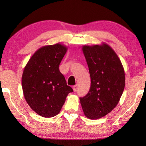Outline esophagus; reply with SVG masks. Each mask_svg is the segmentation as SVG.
<instances>
[{
	"label": "esophagus",
	"instance_id": "34e87169",
	"mask_svg": "<svg viewBox=\"0 0 146 146\" xmlns=\"http://www.w3.org/2000/svg\"><path fill=\"white\" fill-rule=\"evenodd\" d=\"M72 88H73V90L74 91H76V90H77V85L73 86V87H72Z\"/></svg>",
	"mask_w": 146,
	"mask_h": 146
}]
</instances>
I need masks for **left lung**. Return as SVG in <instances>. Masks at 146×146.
<instances>
[{"instance_id": "left-lung-1", "label": "left lung", "mask_w": 146, "mask_h": 146, "mask_svg": "<svg viewBox=\"0 0 146 146\" xmlns=\"http://www.w3.org/2000/svg\"><path fill=\"white\" fill-rule=\"evenodd\" d=\"M91 77V87L85 97L80 98L84 113L90 119L104 117L114 109L125 87V72L122 62L111 47L83 46Z\"/></svg>"}]
</instances>
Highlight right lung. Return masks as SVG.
<instances>
[{"label": "right lung", "mask_w": 146, "mask_h": 146, "mask_svg": "<svg viewBox=\"0 0 146 146\" xmlns=\"http://www.w3.org/2000/svg\"><path fill=\"white\" fill-rule=\"evenodd\" d=\"M67 50L68 47L59 43L41 47L24 69L22 87L24 98L29 107L42 117L58 115L68 94L73 91L59 71Z\"/></svg>", "instance_id": "add662e5"}]
</instances>
